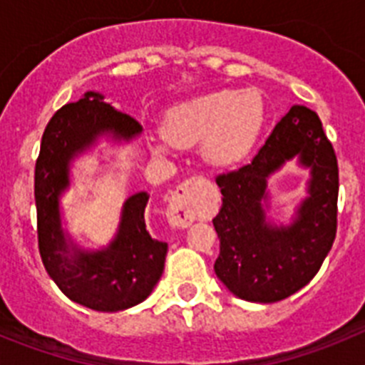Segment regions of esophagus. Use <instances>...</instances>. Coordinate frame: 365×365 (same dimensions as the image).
Instances as JSON below:
<instances>
[{
    "label": "esophagus",
    "instance_id": "esophagus-1",
    "mask_svg": "<svg viewBox=\"0 0 365 365\" xmlns=\"http://www.w3.org/2000/svg\"><path fill=\"white\" fill-rule=\"evenodd\" d=\"M208 180L202 177H190L175 188L168 205V221L177 228L190 227L205 206V190Z\"/></svg>",
    "mask_w": 365,
    "mask_h": 365
}]
</instances>
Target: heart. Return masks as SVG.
Wrapping results in <instances>:
<instances>
[{
  "mask_svg": "<svg viewBox=\"0 0 365 365\" xmlns=\"http://www.w3.org/2000/svg\"><path fill=\"white\" fill-rule=\"evenodd\" d=\"M265 122V104L257 91L221 89L173 106L164 118V137L155 150L192 148L201 143L210 166L240 164L256 144Z\"/></svg>",
  "mask_w": 365,
  "mask_h": 365,
  "instance_id": "heart-1",
  "label": "heart"
}]
</instances>
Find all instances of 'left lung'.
Instances as JSON below:
<instances>
[{"instance_id":"obj_1","label":"left lung","mask_w":365,"mask_h":365,"mask_svg":"<svg viewBox=\"0 0 365 365\" xmlns=\"http://www.w3.org/2000/svg\"><path fill=\"white\" fill-rule=\"evenodd\" d=\"M294 154L313 168L312 197L294 225L274 229L260 208L266 177ZM215 182L222 193L214 217L217 278L235 296L259 303L278 302L307 285L333 247L338 225V160L318 115L292 106L252 163L221 173Z\"/></svg>"}]
</instances>
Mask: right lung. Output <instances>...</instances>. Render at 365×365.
<instances>
[{
  "instance_id": "right-lung-1",
  "label": "right lung",
  "mask_w": 365,
  "mask_h": 365,
  "mask_svg": "<svg viewBox=\"0 0 365 365\" xmlns=\"http://www.w3.org/2000/svg\"><path fill=\"white\" fill-rule=\"evenodd\" d=\"M143 125L128 113L102 102L96 93H87L78 102L62 106L53 115L41 137L34 168L38 248L45 270L60 291L73 302L95 311H124L150 296L164 270L168 243L153 240L146 230L144 210L148 193L125 201L120 230L109 248L80 252L67 259L69 245L60 230L58 195L67 188V166L96 135L111 131L131 138Z\"/></svg>"
}]
</instances>
